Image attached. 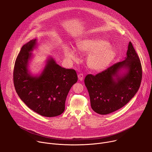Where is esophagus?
Masks as SVG:
<instances>
[{"instance_id": "1", "label": "esophagus", "mask_w": 152, "mask_h": 152, "mask_svg": "<svg viewBox=\"0 0 152 152\" xmlns=\"http://www.w3.org/2000/svg\"><path fill=\"white\" fill-rule=\"evenodd\" d=\"M78 79L79 80H83V73H79L78 75Z\"/></svg>"}]
</instances>
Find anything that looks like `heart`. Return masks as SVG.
Here are the masks:
<instances>
[{
  "mask_svg": "<svg viewBox=\"0 0 152 152\" xmlns=\"http://www.w3.org/2000/svg\"><path fill=\"white\" fill-rule=\"evenodd\" d=\"M78 49L83 52L91 53L87 59L88 66L95 70L104 69L116 56L115 50L110 48L107 41L99 38H86L77 42ZM64 54L70 59H75V52L69 47L64 49Z\"/></svg>",
  "mask_w": 152,
  "mask_h": 152,
  "instance_id": "b5f03b06",
  "label": "heart"
}]
</instances>
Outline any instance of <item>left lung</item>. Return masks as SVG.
<instances>
[{
    "label": "left lung",
    "mask_w": 152,
    "mask_h": 152,
    "mask_svg": "<svg viewBox=\"0 0 152 152\" xmlns=\"http://www.w3.org/2000/svg\"><path fill=\"white\" fill-rule=\"evenodd\" d=\"M127 56L106 70L94 76L86 75L84 82L88 90L93 110L101 115L109 114L126 105L137 91L142 79L140 58L131 42ZM122 69L126 72L119 73Z\"/></svg>",
    "instance_id": "1"
}]
</instances>
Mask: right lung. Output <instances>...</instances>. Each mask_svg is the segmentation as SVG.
Returning <instances> with one entry per match:
<instances>
[{
  "label": "right lung",
  "mask_w": 152,
  "mask_h": 152,
  "mask_svg": "<svg viewBox=\"0 0 152 152\" xmlns=\"http://www.w3.org/2000/svg\"><path fill=\"white\" fill-rule=\"evenodd\" d=\"M36 46L37 39L31 40L17 57L13 72L15 89L31 110L44 117H56L64 111L67 96L77 76L75 70L59 66L52 57L39 75H32L28 67Z\"/></svg>",
  "instance_id": "right-lung-1"
}]
</instances>
